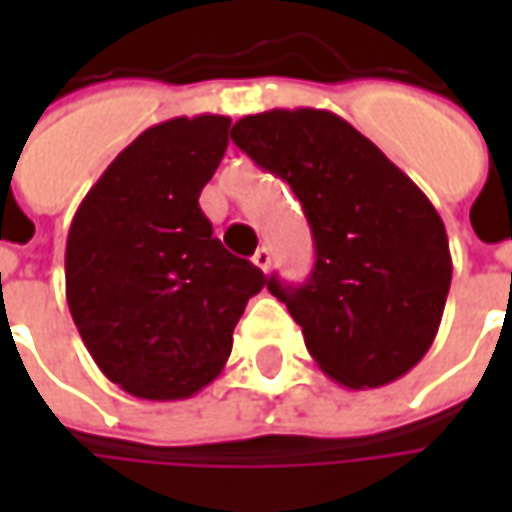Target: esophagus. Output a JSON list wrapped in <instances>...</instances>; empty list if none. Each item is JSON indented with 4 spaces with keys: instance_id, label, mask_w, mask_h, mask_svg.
Returning <instances> with one entry per match:
<instances>
[{
    "instance_id": "esophagus-1",
    "label": "esophagus",
    "mask_w": 512,
    "mask_h": 512,
    "mask_svg": "<svg viewBox=\"0 0 512 512\" xmlns=\"http://www.w3.org/2000/svg\"><path fill=\"white\" fill-rule=\"evenodd\" d=\"M252 263H255L257 268L268 271V268H271V249H268V246H260L255 255H252Z\"/></svg>"
}]
</instances>
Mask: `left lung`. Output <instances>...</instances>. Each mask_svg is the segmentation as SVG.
<instances>
[{
	"label": "left lung",
	"instance_id": "8db88e82",
	"mask_svg": "<svg viewBox=\"0 0 512 512\" xmlns=\"http://www.w3.org/2000/svg\"><path fill=\"white\" fill-rule=\"evenodd\" d=\"M304 205L315 268L299 288L268 279L323 373L348 389L406 376L439 332L452 257L444 222L403 169L326 109H271L230 131Z\"/></svg>",
	"mask_w": 512,
	"mask_h": 512
}]
</instances>
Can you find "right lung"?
I'll return each instance as SVG.
<instances>
[{"label":"right lung","instance_id":"1","mask_svg":"<svg viewBox=\"0 0 512 512\" xmlns=\"http://www.w3.org/2000/svg\"><path fill=\"white\" fill-rule=\"evenodd\" d=\"M230 117L150 126L79 205L65 296L87 351L142 400H183L227 365L233 329L266 274L230 255L200 208L227 150Z\"/></svg>","mask_w":512,"mask_h":512}]
</instances>
